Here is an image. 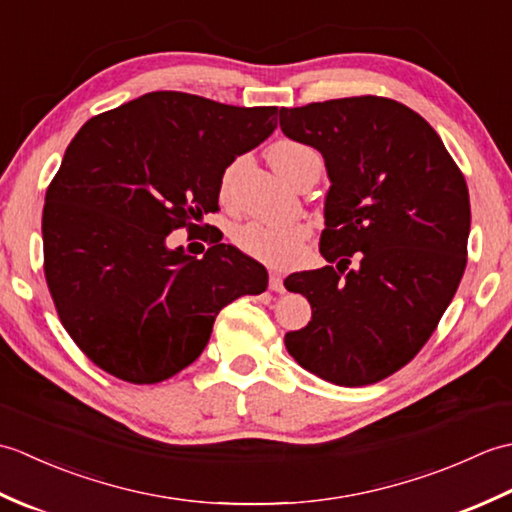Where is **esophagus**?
<instances>
[{"label": "esophagus", "mask_w": 512, "mask_h": 512, "mask_svg": "<svg viewBox=\"0 0 512 512\" xmlns=\"http://www.w3.org/2000/svg\"><path fill=\"white\" fill-rule=\"evenodd\" d=\"M268 288L273 290V292H286V288H284V279H281V275H279V273H270Z\"/></svg>", "instance_id": "obj_1"}]
</instances>
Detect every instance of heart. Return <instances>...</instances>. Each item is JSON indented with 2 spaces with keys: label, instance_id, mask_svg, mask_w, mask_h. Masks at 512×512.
I'll use <instances>...</instances> for the list:
<instances>
[{
  "label": "heart",
  "instance_id": "heart-1",
  "mask_svg": "<svg viewBox=\"0 0 512 512\" xmlns=\"http://www.w3.org/2000/svg\"><path fill=\"white\" fill-rule=\"evenodd\" d=\"M310 156H319V154L312 147L299 143V140L284 138L268 147L270 165H273L275 171L281 173L286 180H290L295 169ZM239 167H242V160H235L233 165H228L224 169L220 178L222 200L231 198ZM306 237H308V231L301 224L248 222L237 228L233 235V242L244 255L257 259V262H264L268 266H288L290 262H295V257L299 255V248Z\"/></svg>",
  "mask_w": 512,
  "mask_h": 512
}]
</instances>
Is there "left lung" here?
Instances as JSON below:
<instances>
[{"instance_id": "obj_1", "label": "left lung", "mask_w": 512, "mask_h": 512, "mask_svg": "<svg viewBox=\"0 0 512 512\" xmlns=\"http://www.w3.org/2000/svg\"><path fill=\"white\" fill-rule=\"evenodd\" d=\"M279 125L321 151L332 182L319 242L330 266L286 277L312 308L286 350L328 383H378L422 350L460 286L466 180L436 129L385 96L281 107Z\"/></svg>"}]
</instances>
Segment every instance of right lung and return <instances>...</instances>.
Masks as SVG:
<instances>
[{"instance_id": "1", "label": "right lung", "mask_w": 512, "mask_h": 512, "mask_svg": "<svg viewBox=\"0 0 512 512\" xmlns=\"http://www.w3.org/2000/svg\"><path fill=\"white\" fill-rule=\"evenodd\" d=\"M277 112L149 92L72 138L43 204V273L65 332L103 372L134 385L176 376L217 312L266 290V268L235 246L211 239L195 259L167 235L220 211L224 169L275 132Z\"/></svg>"}]
</instances>
